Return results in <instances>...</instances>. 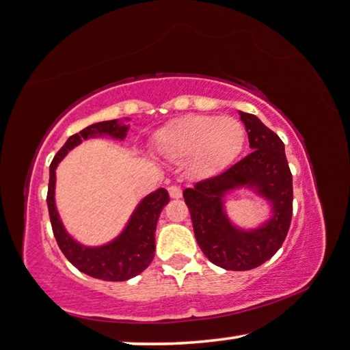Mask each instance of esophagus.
<instances>
[{"label": "esophagus", "instance_id": "1", "mask_svg": "<svg viewBox=\"0 0 350 350\" xmlns=\"http://www.w3.org/2000/svg\"><path fill=\"white\" fill-rule=\"evenodd\" d=\"M167 191H169L170 198H180L181 193H183V189H181V186H178V185H172V186H169Z\"/></svg>", "mask_w": 350, "mask_h": 350}]
</instances>
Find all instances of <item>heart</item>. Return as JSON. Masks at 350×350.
<instances>
[{
    "label": "heart",
    "instance_id": "1",
    "mask_svg": "<svg viewBox=\"0 0 350 350\" xmlns=\"http://www.w3.org/2000/svg\"><path fill=\"white\" fill-rule=\"evenodd\" d=\"M246 143V129L232 116L187 115L159 129L157 150L163 157L181 161L189 158L198 175L223 170L240 155Z\"/></svg>",
    "mask_w": 350,
    "mask_h": 350
}]
</instances>
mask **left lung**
Instances as JSON below:
<instances>
[{
  "instance_id": "left-lung-1",
  "label": "left lung",
  "mask_w": 350,
  "mask_h": 350,
  "mask_svg": "<svg viewBox=\"0 0 350 350\" xmlns=\"http://www.w3.org/2000/svg\"><path fill=\"white\" fill-rule=\"evenodd\" d=\"M240 116L254 150L183 192L200 249L213 265L228 271H250L272 258L286 240L293 211L292 174L283 141L255 115L240 112ZM246 184L258 187L274 203V218L256 232L237 231L222 212V193Z\"/></svg>"
}]
</instances>
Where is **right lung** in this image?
I'll use <instances>...</instances> for the list:
<instances>
[{"label":"right lung","mask_w":350,"mask_h":350,"mask_svg":"<svg viewBox=\"0 0 350 350\" xmlns=\"http://www.w3.org/2000/svg\"><path fill=\"white\" fill-rule=\"evenodd\" d=\"M126 126H116V120L103 121L83 129L79 133L72 135L61 147L51 163V176L47 189L49 217L53 230V237L58 247L78 271L90 277L104 281H126L133 278L147 269L155 256V229L163 207L169 203V193L165 189H158L141 201L137 211L129 221L126 230L120 238L107 246L89 249L77 244L66 234L55 209V169L67 152L73 149L81 139L88 138L94 132H106L113 137L122 138L126 135Z\"/></svg>","instance_id":"add662e5"}]
</instances>
